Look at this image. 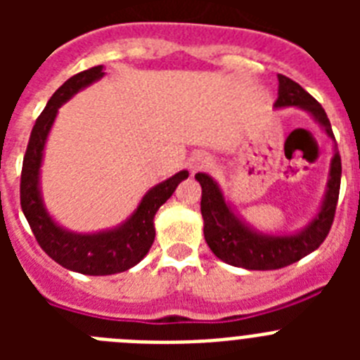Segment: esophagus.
<instances>
[{"instance_id":"esophagus-1","label":"esophagus","mask_w":360,"mask_h":360,"mask_svg":"<svg viewBox=\"0 0 360 360\" xmlns=\"http://www.w3.org/2000/svg\"><path fill=\"white\" fill-rule=\"evenodd\" d=\"M211 165H212V158L209 157L207 153H203V151L195 153V155H193V157L189 158V171H191V174H196V173H200V171L209 169Z\"/></svg>"}]
</instances>
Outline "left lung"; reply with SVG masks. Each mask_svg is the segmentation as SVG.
<instances>
[{"label":"left lung","mask_w":360,"mask_h":360,"mask_svg":"<svg viewBox=\"0 0 360 360\" xmlns=\"http://www.w3.org/2000/svg\"><path fill=\"white\" fill-rule=\"evenodd\" d=\"M278 98L274 108H299L316 120L333 141V157L330 160L328 182L319 209L304 227L292 232H262L247 224L243 216L225 198L224 191L207 173H198L202 186L203 236L216 257L232 266L247 270H276L299 262L319 247L328 236L335 216L339 189H341V157L335 144L330 120L323 106L304 91L297 82L278 75Z\"/></svg>","instance_id":"8db88e82"}]
</instances>
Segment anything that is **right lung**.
<instances>
[{"mask_svg":"<svg viewBox=\"0 0 360 360\" xmlns=\"http://www.w3.org/2000/svg\"><path fill=\"white\" fill-rule=\"evenodd\" d=\"M104 75V66L98 65L73 75L57 88L32 129L21 171V209L37 243L53 262L86 276L119 274L141 263L155 241V214L171 198L178 184L189 176L184 169L153 186L135 211L111 229L75 232L63 227L50 214L41 191V165L57 111L73 95L101 81Z\"/></svg>","mask_w":360,"mask_h":360,"instance_id":"right-lung-1","label":"right lung"}]
</instances>
